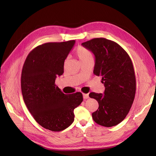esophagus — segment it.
Here are the masks:
<instances>
[{
    "label": "esophagus",
    "instance_id": "esophagus-1",
    "mask_svg": "<svg viewBox=\"0 0 156 156\" xmlns=\"http://www.w3.org/2000/svg\"><path fill=\"white\" fill-rule=\"evenodd\" d=\"M83 97L84 99H87L89 97V95H88V94H83Z\"/></svg>",
    "mask_w": 156,
    "mask_h": 156
}]
</instances>
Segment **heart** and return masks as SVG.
<instances>
[{
    "mask_svg": "<svg viewBox=\"0 0 156 156\" xmlns=\"http://www.w3.org/2000/svg\"><path fill=\"white\" fill-rule=\"evenodd\" d=\"M76 55L78 57L81 62L93 59L92 52L88 49L83 46H78L75 51ZM66 62V61H65Z\"/></svg>",
    "mask_w": 156,
    "mask_h": 156,
    "instance_id": "heart-1",
    "label": "heart"
}]
</instances>
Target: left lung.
<instances>
[{
    "instance_id": "obj_1",
    "label": "left lung",
    "mask_w": 156,
    "mask_h": 156,
    "mask_svg": "<svg viewBox=\"0 0 156 156\" xmlns=\"http://www.w3.org/2000/svg\"><path fill=\"white\" fill-rule=\"evenodd\" d=\"M81 45L95 55L94 74L102 76L105 87L103 94H89L99 103L92 118L105 127L116 126L126 118L135 99L136 78L132 61L123 48L108 39L95 38Z\"/></svg>"
}]
</instances>
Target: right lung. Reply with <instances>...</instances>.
<instances>
[{
  "mask_svg": "<svg viewBox=\"0 0 156 156\" xmlns=\"http://www.w3.org/2000/svg\"><path fill=\"white\" fill-rule=\"evenodd\" d=\"M75 40L40 45L29 53L23 64L21 87L23 100L38 123L61 132L75 119L74 109L83 101L81 92L64 94L55 84L64 73V63Z\"/></svg>",
  "mask_w": 156,
  "mask_h": 156,
  "instance_id": "1",
  "label": "right lung"
}]
</instances>
